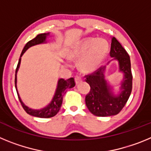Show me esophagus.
Returning <instances> with one entry per match:
<instances>
[{"label":"esophagus","mask_w":151,"mask_h":151,"mask_svg":"<svg viewBox=\"0 0 151 151\" xmlns=\"http://www.w3.org/2000/svg\"><path fill=\"white\" fill-rule=\"evenodd\" d=\"M75 81H76V84H79L80 82H82V78L78 76H75Z\"/></svg>","instance_id":"1"}]
</instances>
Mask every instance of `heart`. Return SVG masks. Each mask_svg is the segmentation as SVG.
Segmentation results:
<instances>
[{
  "mask_svg": "<svg viewBox=\"0 0 151 151\" xmlns=\"http://www.w3.org/2000/svg\"><path fill=\"white\" fill-rule=\"evenodd\" d=\"M109 50L107 41L89 38L80 42L70 52L73 58H81L80 65L85 70H92L99 66Z\"/></svg>",
  "mask_w": 151,
  "mask_h": 151,
  "instance_id": "obj_1",
  "label": "heart"
}]
</instances>
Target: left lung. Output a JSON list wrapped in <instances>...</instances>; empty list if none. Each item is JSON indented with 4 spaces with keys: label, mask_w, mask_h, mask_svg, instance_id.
I'll return each instance as SVG.
<instances>
[{
    "label": "left lung",
    "mask_w": 151,
    "mask_h": 151,
    "mask_svg": "<svg viewBox=\"0 0 151 151\" xmlns=\"http://www.w3.org/2000/svg\"><path fill=\"white\" fill-rule=\"evenodd\" d=\"M110 55L119 63V69L124 74L121 82L120 93L113 94L112 88L105 79L102 66L93 73L85 76V82L89 84L91 90L85 97V104L89 111L97 116H110L118 114L129 98L132 89V74L131 70L130 57L126 50L115 37L112 38Z\"/></svg>",
    "instance_id": "8db88e82"
}]
</instances>
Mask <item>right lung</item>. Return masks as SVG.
<instances>
[{
  "label": "right lung",
  "mask_w": 151,
  "mask_h": 151,
  "mask_svg": "<svg viewBox=\"0 0 151 151\" xmlns=\"http://www.w3.org/2000/svg\"><path fill=\"white\" fill-rule=\"evenodd\" d=\"M49 35V33H43V34H39L36 36L35 38H33L32 40L29 41V42L26 43V45L24 47L23 50H22V53H21L20 58L19 60L18 64H17V69H16V75H15V87L16 90H17V94H18L19 100L20 101L21 104H22V107L25 110V111L31 116H33L39 117V118H50V117L54 116L57 115V113L59 112L60 110L61 105H62L63 98L64 94H66V91L69 88H72L76 85L75 83V80L73 78H70L69 79H63V78H60L58 80V83H57V87L56 89L55 94H54L53 99H52L51 102L45 108H42L41 110H33L31 108L28 107L27 106L24 104L23 102L22 101L21 98L19 97V95L18 94V91H17V74L18 72V69L19 68V65L21 63V57L23 55V54L26 51L28 48H29L30 47L34 46V45H38V44L45 43L46 42L47 37Z\"/></svg>",
  "instance_id": "1"
}]
</instances>
